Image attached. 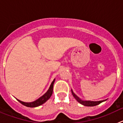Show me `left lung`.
I'll list each match as a JSON object with an SVG mask.
<instances>
[{
	"label": "left lung",
	"mask_w": 123,
	"mask_h": 123,
	"mask_svg": "<svg viewBox=\"0 0 123 123\" xmlns=\"http://www.w3.org/2000/svg\"><path fill=\"white\" fill-rule=\"evenodd\" d=\"M71 92H72V94L73 95V97L75 98V99L79 103H80L82 105H84V106H96V105H98V104H101L102 102H104V101H106V100H100V101H97V102H94V101H90V100H82L81 98L78 97L76 94H74L73 91V90L71 89Z\"/></svg>",
	"instance_id": "8db88e82"
}]
</instances>
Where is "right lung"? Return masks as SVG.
Segmentation results:
<instances>
[{
  "label": "right lung",
  "mask_w": 123,
  "mask_h": 123,
  "mask_svg": "<svg viewBox=\"0 0 123 123\" xmlns=\"http://www.w3.org/2000/svg\"><path fill=\"white\" fill-rule=\"evenodd\" d=\"M55 79H54V81H52V83L50 84V86L49 89H48V91H47L46 93L42 95V97H41L40 98H39L38 99H37L36 100L32 102H24L22 101L19 100L17 99V100L19 102H20L21 104H23V105L26 106H28V107H31V108H33V107H37V106H39L40 105H42L43 104H44L45 102H46L48 100L50 97L52 95V92H53V87H54V84L55 82Z\"/></svg>",
  "instance_id": "right-lung-1"
}]
</instances>
